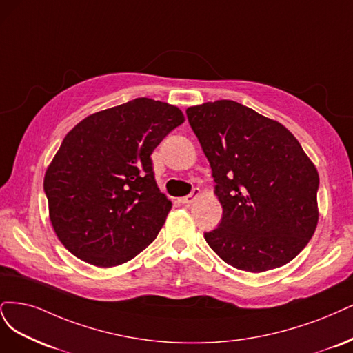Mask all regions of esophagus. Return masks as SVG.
<instances>
[{"mask_svg":"<svg viewBox=\"0 0 353 353\" xmlns=\"http://www.w3.org/2000/svg\"><path fill=\"white\" fill-rule=\"evenodd\" d=\"M199 189L198 188H195V189H193L190 193H189V195H186V196H183V198H180L179 201L181 202V203H192L193 201H196L198 198H199Z\"/></svg>","mask_w":353,"mask_h":353,"instance_id":"34e87169","label":"esophagus"}]
</instances>
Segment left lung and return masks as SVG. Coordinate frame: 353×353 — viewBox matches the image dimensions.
<instances>
[{
	"instance_id": "left-lung-1",
	"label": "left lung",
	"mask_w": 353,
	"mask_h": 353,
	"mask_svg": "<svg viewBox=\"0 0 353 353\" xmlns=\"http://www.w3.org/2000/svg\"><path fill=\"white\" fill-rule=\"evenodd\" d=\"M212 168L223 217L203 233L224 263L249 272L281 267L318 223L316 168L283 124L221 99L186 110Z\"/></svg>"
}]
</instances>
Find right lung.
<instances>
[{
    "mask_svg": "<svg viewBox=\"0 0 353 353\" xmlns=\"http://www.w3.org/2000/svg\"><path fill=\"white\" fill-rule=\"evenodd\" d=\"M183 121L177 107L136 98L65 134L43 190L55 234L74 256L114 267L152 243L172 201L157 186L151 154Z\"/></svg>",
    "mask_w": 353,
    "mask_h": 353,
    "instance_id": "1",
    "label": "right lung"
}]
</instances>
